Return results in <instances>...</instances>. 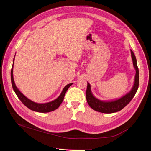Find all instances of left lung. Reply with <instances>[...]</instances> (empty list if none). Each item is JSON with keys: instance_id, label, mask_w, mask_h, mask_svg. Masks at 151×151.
<instances>
[{"instance_id": "obj_1", "label": "left lung", "mask_w": 151, "mask_h": 151, "mask_svg": "<svg viewBox=\"0 0 151 151\" xmlns=\"http://www.w3.org/2000/svg\"><path fill=\"white\" fill-rule=\"evenodd\" d=\"M131 56L133 61L134 67L136 69V76L135 81L133 88L129 93L123 96V97L118 99V100L111 101V102H103L98 100L96 99L91 92V86L89 83H88V87L86 89V99L88 104L93 110L101 112L104 114H111L114 113L121 110L126 106L129 103L131 100L133 99L134 95L136 93V91L138 89L139 86V70L137 65V61L136 56L134 55L132 50H131Z\"/></svg>"}]
</instances>
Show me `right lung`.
I'll use <instances>...</instances> for the list:
<instances>
[{"label": "right lung", "mask_w": 151, "mask_h": 151, "mask_svg": "<svg viewBox=\"0 0 151 151\" xmlns=\"http://www.w3.org/2000/svg\"><path fill=\"white\" fill-rule=\"evenodd\" d=\"M13 65H14V63H13ZM11 81H12V88L14 89L15 94L17 95V97L20 99V101L22 102V104L26 106L27 108L30 109L31 110L37 111V112H41V113H47V112H50V111L56 110V109L60 106V105L62 104V102L63 100L64 96H65V94L66 91H67V89H68V88L70 87V86L73 84V83H71V84H69L67 86H65V88H64L63 89L62 93H61L59 97L56 99H55L54 101L48 102V103L38 104L30 101V99L27 98L16 87L14 82V76H13V67H12V70H11Z\"/></svg>", "instance_id": "add662e5"}]
</instances>
